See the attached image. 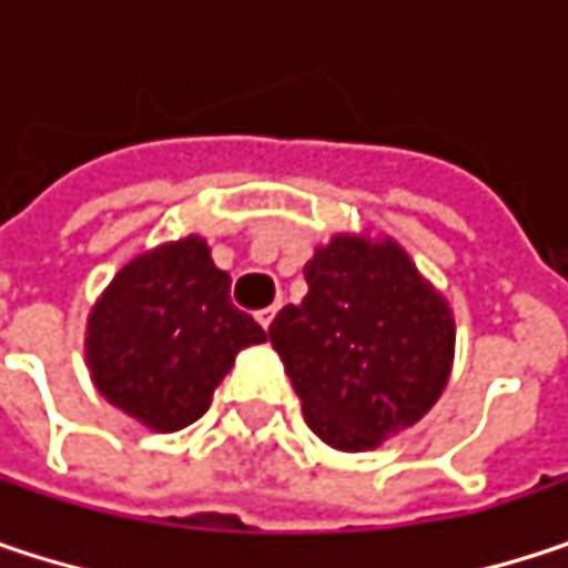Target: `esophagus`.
<instances>
[{"mask_svg":"<svg viewBox=\"0 0 568 568\" xmlns=\"http://www.w3.org/2000/svg\"><path fill=\"white\" fill-rule=\"evenodd\" d=\"M276 312H280V302H273V305L260 308V312H256V322H260L263 328H270V325H273V318H276Z\"/></svg>","mask_w":568,"mask_h":568,"instance_id":"1","label":"esophagus"}]
</instances>
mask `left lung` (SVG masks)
Wrapping results in <instances>:
<instances>
[{"instance_id": "1", "label": "left lung", "mask_w": 568, "mask_h": 568, "mask_svg": "<svg viewBox=\"0 0 568 568\" xmlns=\"http://www.w3.org/2000/svg\"><path fill=\"white\" fill-rule=\"evenodd\" d=\"M308 292L270 325L305 424L335 450H375L447 388L454 315L395 240L338 233L305 263Z\"/></svg>"}]
</instances>
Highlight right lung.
I'll return each mask as SVG.
<instances>
[{"instance_id":"right-lung-1","label":"right lung","mask_w":568,"mask_h":568,"mask_svg":"<svg viewBox=\"0 0 568 568\" xmlns=\"http://www.w3.org/2000/svg\"><path fill=\"white\" fill-rule=\"evenodd\" d=\"M266 342L230 302V276L200 236L134 256L88 315L91 382L114 407L171 434L206 414L236 352Z\"/></svg>"}]
</instances>
